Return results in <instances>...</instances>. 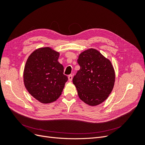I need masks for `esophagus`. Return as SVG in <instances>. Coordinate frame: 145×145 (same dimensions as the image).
Wrapping results in <instances>:
<instances>
[{
	"instance_id": "1",
	"label": "esophagus",
	"mask_w": 145,
	"mask_h": 145,
	"mask_svg": "<svg viewBox=\"0 0 145 145\" xmlns=\"http://www.w3.org/2000/svg\"><path fill=\"white\" fill-rule=\"evenodd\" d=\"M72 79H73V76H72V74H70V75H69L68 76V79H69V81H72Z\"/></svg>"
}]
</instances>
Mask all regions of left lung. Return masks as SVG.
<instances>
[{
  "mask_svg": "<svg viewBox=\"0 0 145 145\" xmlns=\"http://www.w3.org/2000/svg\"><path fill=\"white\" fill-rule=\"evenodd\" d=\"M80 69L73 77L80 99L90 106L104 102L111 93L115 82V72L110 60L95 49L90 48L79 54Z\"/></svg>",
  "mask_w": 145,
  "mask_h": 145,
  "instance_id": "8db88e82",
  "label": "left lung"
}]
</instances>
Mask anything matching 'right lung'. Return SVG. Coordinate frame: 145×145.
<instances>
[{
	"label": "right lung",
	"instance_id": "right-lung-1",
	"mask_svg": "<svg viewBox=\"0 0 145 145\" xmlns=\"http://www.w3.org/2000/svg\"><path fill=\"white\" fill-rule=\"evenodd\" d=\"M59 53L50 47L35 49L27 59L23 82L29 94L42 104L57 101L68 78L58 62Z\"/></svg>",
	"mask_w": 145,
	"mask_h": 145
}]
</instances>
